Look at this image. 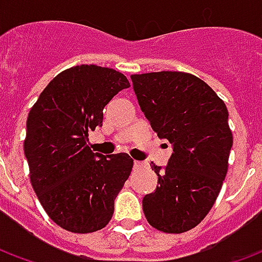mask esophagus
<instances>
[{
    "instance_id": "esophagus-1",
    "label": "esophagus",
    "mask_w": 262,
    "mask_h": 262,
    "mask_svg": "<svg viewBox=\"0 0 262 262\" xmlns=\"http://www.w3.org/2000/svg\"><path fill=\"white\" fill-rule=\"evenodd\" d=\"M133 165H135V168H139L142 165V163L140 161H133Z\"/></svg>"
}]
</instances>
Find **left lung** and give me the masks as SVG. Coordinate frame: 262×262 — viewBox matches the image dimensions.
I'll use <instances>...</instances> for the list:
<instances>
[{"label":"left lung","instance_id":"left-lung-1","mask_svg":"<svg viewBox=\"0 0 262 262\" xmlns=\"http://www.w3.org/2000/svg\"><path fill=\"white\" fill-rule=\"evenodd\" d=\"M139 105L160 139L172 144L156 191L143 198V212L154 229L184 233L213 206L229 167L233 135L225 102L189 73L159 71L130 75Z\"/></svg>","mask_w":262,"mask_h":262}]
</instances>
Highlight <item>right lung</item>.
<instances>
[{
	"instance_id": "1",
	"label": "right lung",
	"mask_w": 262,
	"mask_h": 262,
	"mask_svg": "<svg viewBox=\"0 0 262 262\" xmlns=\"http://www.w3.org/2000/svg\"><path fill=\"white\" fill-rule=\"evenodd\" d=\"M129 86L114 69L75 66L56 75L29 111L24 151L32 187L64 230H101L114 214L133 160L126 153H94L86 142L88 132L102 125L105 105Z\"/></svg>"
}]
</instances>
